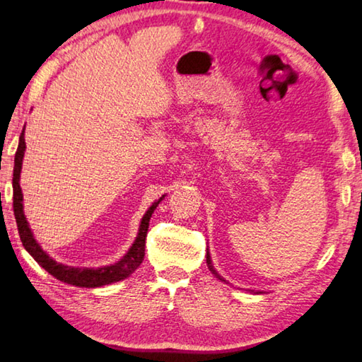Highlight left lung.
<instances>
[{
	"instance_id": "left-lung-1",
	"label": "left lung",
	"mask_w": 362,
	"mask_h": 362,
	"mask_svg": "<svg viewBox=\"0 0 362 362\" xmlns=\"http://www.w3.org/2000/svg\"><path fill=\"white\" fill-rule=\"evenodd\" d=\"M206 264H209V268H210V271L213 272V274H215V276L218 277V279H220V281H224V279H223V277H221L220 274H218V272L215 271V268H213V264H211V258H210V253H209V252H206Z\"/></svg>"
}]
</instances>
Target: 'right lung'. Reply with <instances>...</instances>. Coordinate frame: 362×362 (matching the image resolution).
<instances>
[{
    "instance_id": "add662e5",
    "label": "right lung",
    "mask_w": 362,
    "mask_h": 362,
    "mask_svg": "<svg viewBox=\"0 0 362 362\" xmlns=\"http://www.w3.org/2000/svg\"><path fill=\"white\" fill-rule=\"evenodd\" d=\"M23 129H25V127H23ZM23 152H25V139H23V132H22L21 138H19V147H17L16 158H14V175H13V191H14L13 200L14 202H13V206H14V216H16L17 229H19L22 245L25 247V250L35 258V262H37L41 268H45L47 272H49L51 276H54L56 279L62 281L65 284H70V286H76V287H88V288L103 287V286H107V284H112V282L127 279L129 274H133V272L139 268L142 259H144L146 235H147V229H149V221H151L152 213L157 209V205L162 202L165 195H162L157 202H153L149 206V210L146 211V215L142 216L138 237H136L133 245L129 247V250L127 252L125 257L120 259V262H117L115 264H110V266H103V268H96V269L65 266L62 263H57L56 259H52L49 255H47L43 248L40 247L38 242L35 240L30 226H28L25 215H23V205H22L23 195H22V189L19 185Z\"/></svg>"
}]
</instances>
